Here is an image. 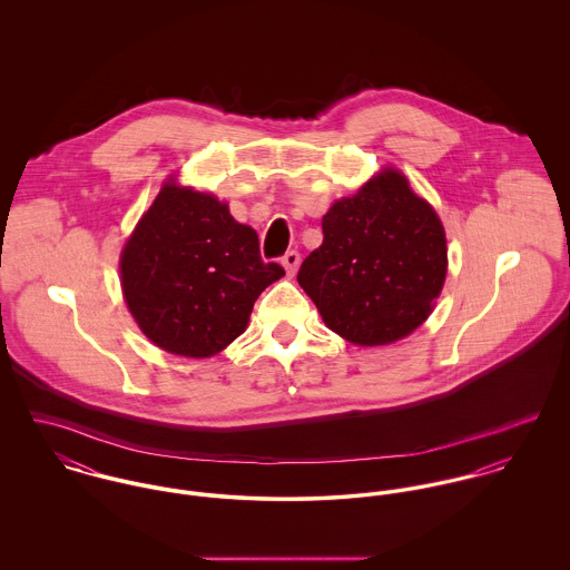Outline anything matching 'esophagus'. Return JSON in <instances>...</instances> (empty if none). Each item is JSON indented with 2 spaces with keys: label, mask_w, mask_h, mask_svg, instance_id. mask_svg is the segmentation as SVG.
I'll use <instances>...</instances> for the list:
<instances>
[{
  "label": "esophagus",
  "mask_w": 570,
  "mask_h": 570,
  "mask_svg": "<svg viewBox=\"0 0 570 570\" xmlns=\"http://www.w3.org/2000/svg\"><path fill=\"white\" fill-rule=\"evenodd\" d=\"M283 267H285V272H287V276H294L296 272H298V267H301V254L298 252H287L285 256H283Z\"/></svg>",
  "instance_id": "obj_1"
}]
</instances>
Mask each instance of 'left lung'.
Instances as JSON below:
<instances>
[{
    "label": "left lung",
    "mask_w": 570,
    "mask_h": 570,
    "mask_svg": "<svg viewBox=\"0 0 570 570\" xmlns=\"http://www.w3.org/2000/svg\"><path fill=\"white\" fill-rule=\"evenodd\" d=\"M323 233L298 283L333 333L386 346L428 321L448 274V239L400 168L384 166L355 195L335 199Z\"/></svg>",
    "instance_id": "obj_1"
}]
</instances>
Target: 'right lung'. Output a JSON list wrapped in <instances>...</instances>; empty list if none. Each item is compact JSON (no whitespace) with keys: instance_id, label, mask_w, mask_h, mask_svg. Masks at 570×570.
<instances>
[{"instance_id":"right-lung-1","label":"right lung","mask_w":570,"mask_h":570,"mask_svg":"<svg viewBox=\"0 0 570 570\" xmlns=\"http://www.w3.org/2000/svg\"><path fill=\"white\" fill-rule=\"evenodd\" d=\"M120 287L140 331L166 353L213 357L249 323L258 294L285 276L263 263L254 228L228 202L166 181L120 252Z\"/></svg>"}]
</instances>
